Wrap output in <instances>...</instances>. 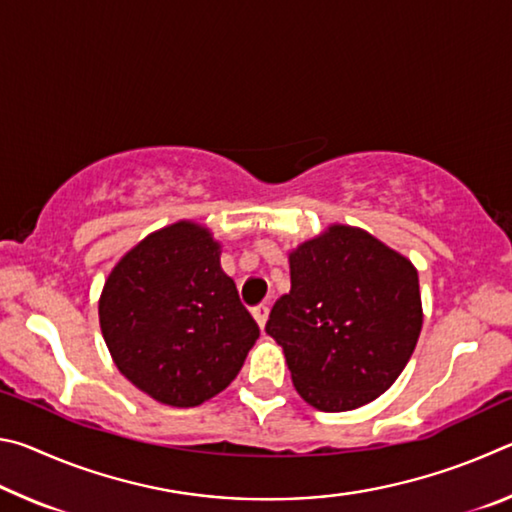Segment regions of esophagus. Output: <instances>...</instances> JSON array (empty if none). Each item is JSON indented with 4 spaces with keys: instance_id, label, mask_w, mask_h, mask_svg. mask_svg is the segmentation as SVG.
Returning a JSON list of instances; mask_svg holds the SVG:
<instances>
[{
    "instance_id": "obj_1",
    "label": "esophagus",
    "mask_w": 512,
    "mask_h": 512,
    "mask_svg": "<svg viewBox=\"0 0 512 512\" xmlns=\"http://www.w3.org/2000/svg\"><path fill=\"white\" fill-rule=\"evenodd\" d=\"M253 318L257 320V325L264 329V327H266V320H268V307H266V305L255 307V309H253Z\"/></svg>"
}]
</instances>
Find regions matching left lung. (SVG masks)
I'll return each instance as SVG.
<instances>
[{
	"label": "left lung",
	"instance_id": "8db88e82",
	"mask_svg": "<svg viewBox=\"0 0 512 512\" xmlns=\"http://www.w3.org/2000/svg\"><path fill=\"white\" fill-rule=\"evenodd\" d=\"M289 268L291 291L275 302L266 334L282 345L296 391L327 413L377 400L418 343V268L343 223L293 248Z\"/></svg>",
	"mask_w": 512,
	"mask_h": 512
}]
</instances>
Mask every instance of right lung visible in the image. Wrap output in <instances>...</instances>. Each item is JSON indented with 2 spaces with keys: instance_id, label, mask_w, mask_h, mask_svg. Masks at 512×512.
Instances as JSON below:
<instances>
[{
  "instance_id": "1",
  "label": "right lung",
  "mask_w": 512,
  "mask_h": 512,
  "mask_svg": "<svg viewBox=\"0 0 512 512\" xmlns=\"http://www.w3.org/2000/svg\"><path fill=\"white\" fill-rule=\"evenodd\" d=\"M110 357L135 388L167 406H198L239 375L259 327L221 268L210 228L176 221L112 268L99 298Z\"/></svg>"
}]
</instances>
